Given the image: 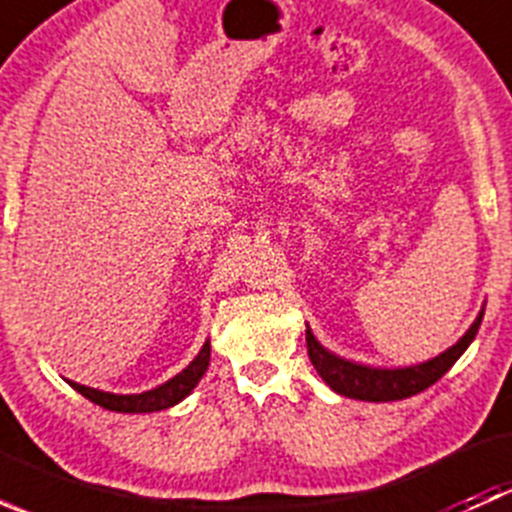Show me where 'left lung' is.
<instances>
[{
    "label": "left lung",
    "mask_w": 512,
    "mask_h": 512,
    "mask_svg": "<svg viewBox=\"0 0 512 512\" xmlns=\"http://www.w3.org/2000/svg\"><path fill=\"white\" fill-rule=\"evenodd\" d=\"M480 319H483V312L478 314L476 322L471 324V329H468L451 349L438 354L436 359L423 361V364L418 366H406V369H371V366H361L354 364V361L342 359V356L327 352V349L314 339L312 329L309 327L307 352L314 369H317V374L322 376L337 394L359 401H399L409 399V396H414L418 391L436 384V381L456 364L458 356L466 352L468 344L476 339Z\"/></svg>",
    "instance_id": "8db88e82"
}]
</instances>
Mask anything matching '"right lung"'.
Masks as SVG:
<instances>
[{
    "instance_id": "1",
    "label": "right lung",
    "mask_w": 512,
    "mask_h": 512,
    "mask_svg": "<svg viewBox=\"0 0 512 512\" xmlns=\"http://www.w3.org/2000/svg\"><path fill=\"white\" fill-rule=\"evenodd\" d=\"M208 364H210V342H205L203 349H200V354L195 356V359L190 361L178 376L165 381V384L158 386V389L146 391V394L121 396V394H108V391L89 389V386L74 384V381H69V384L74 386L79 394H84L86 399L94 401V404L103 406V409L108 411H121V414H151V411L170 409V406H175L178 401H183L185 396L195 389V384L203 379V374L208 371Z\"/></svg>"
}]
</instances>
